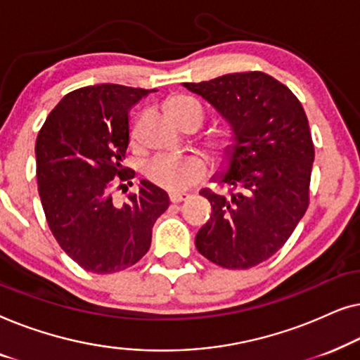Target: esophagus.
<instances>
[{"label": "esophagus", "mask_w": 360, "mask_h": 360, "mask_svg": "<svg viewBox=\"0 0 360 360\" xmlns=\"http://www.w3.org/2000/svg\"><path fill=\"white\" fill-rule=\"evenodd\" d=\"M169 198H170L172 203H180V201L188 200L190 195L188 193H170Z\"/></svg>", "instance_id": "34e87169"}]
</instances>
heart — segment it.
I'll return each mask as SVG.
<instances>
[{
	"instance_id": "b5f03b06",
	"label": "heart",
	"mask_w": 360,
	"mask_h": 360,
	"mask_svg": "<svg viewBox=\"0 0 360 360\" xmlns=\"http://www.w3.org/2000/svg\"><path fill=\"white\" fill-rule=\"evenodd\" d=\"M165 110L176 124H184L185 121L193 120L201 124L205 111L201 105L193 98L185 95L172 96L165 103ZM229 139H219L214 142V147L219 152L226 150ZM206 174V165L200 157H169L160 155L147 165L146 175L152 184L162 186L165 190L180 191L201 180Z\"/></svg>"
}]
</instances>
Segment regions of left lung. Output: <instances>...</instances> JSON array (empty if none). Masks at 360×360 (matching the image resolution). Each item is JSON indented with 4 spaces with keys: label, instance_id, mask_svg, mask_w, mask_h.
I'll return each instance as SVG.
<instances>
[{
    "label": "left lung",
    "instance_id": "1",
    "mask_svg": "<svg viewBox=\"0 0 360 360\" xmlns=\"http://www.w3.org/2000/svg\"><path fill=\"white\" fill-rule=\"evenodd\" d=\"M184 86L231 127L223 164L211 176L229 195L200 191L213 213L195 245L221 267L250 269L287 243L308 208L314 147L307 115L287 86L262 72Z\"/></svg>",
    "mask_w": 360,
    "mask_h": 360
}]
</instances>
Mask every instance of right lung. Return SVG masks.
Here are the masks:
<instances>
[{"mask_svg":"<svg viewBox=\"0 0 360 360\" xmlns=\"http://www.w3.org/2000/svg\"><path fill=\"white\" fill-rule=\"evenodd\" d=\"M152 91L115 83L78 88L58 101L37 136V185L49 228L68 257L91 274L134 265L170 205L149 180L122 205L111 196L112 185L134 176L122 167L127 116Z\"/></svg>","mask_w":360,"mask_h":360,"instance_id":"right-lung-1","label":"right lung"}]
</instances>
